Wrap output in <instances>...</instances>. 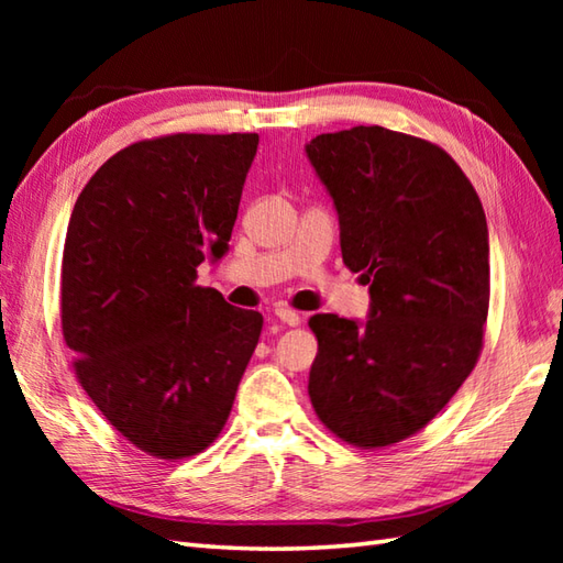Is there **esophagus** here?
<instances>
[{
    "label": "esophagus",
    "mask_w": 563,
    "mask_h": 563,
    "mask_svg": "<svg viewBox=\"0 0 563 563\" xmlns=\"http://www.w3.org/2000/svg\"><path fill=\"white\" fill-rule=\"evenodd\" d=\"M275 317H278L283 324H288V327H300V321H302V317L290 307H278L275 309Z\"/></svg>",
    "instance_id": "obj_1"
}]
</instances>
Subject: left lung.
I'll list each match as a JSON object with an SVG mask.
<instances>
[{"label":"left lung","instance_id":"left-lung-1","mask_svg":"<svg viewBox=\"0 0 563 563\" xmlns=\"http://www.w3.org/2000/svg\"><path fill=\"white\" fill-rule=\"evenodd\" d=\"M307 157L341 222V254L369 283V319L314 314L309 399L363 450L416 435L484 349L492 297L482 200L450 154L379 125L317 135Z\"/></svg>","mask_w":563,"mask_h":563}]
</instances>
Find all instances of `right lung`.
<instances>
[{"label":"right lung","mask_w":563,"mask_h":563,"mask_svg":"<svg viewBox=\"0 0 563 563\" xmlns=\"http://www.w3.org/2000/svg\"><path fill=\"white\" fill-rule=\"evenodd\" d=\"M256 133H174L115 152L71 210L59 321L81 389L157 460L210 448L263 317L198 285L227 251Z\"/></svg>","instance_id":"right-lung-1"}]
</instances>
